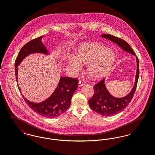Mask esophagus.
Here are the masks:
<instances>
[{"label":"esophagus","instance_id":"1","mask_svg":"<svg viewBox=\"0 0 155 155\" xmlns=\"http://www.w3.org/2000/svg\"><path fill=\"white\" fill-rule=\"evenodd\" d=\"M85 84V82L84 81H82V80H80L78 82V87H81L82 85H84Z\"/></svg>","mask_w":155,"mask_h":155}]
</instances>
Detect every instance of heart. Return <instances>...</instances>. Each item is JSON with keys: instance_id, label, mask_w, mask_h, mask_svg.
Instances as JSON below:
<instances>
[{"instance_id": "1", "label": "heart", "mask_w": 155, "mask_h": 155, "mask_svg": "<svg viewBox=\"0 0 155 155\" xmlns=\"http://www.w3.org/2000/svg\"><path fill=\"white\" fill-rule=\"evenodd\" d=\"M115 60V54L110 49L96 42L84 43L80 46L77 58L71 56L68 64L74 73L80 71L82 64H87L89 77L97 80L107 73Z\"/></svg>"}]
</instances>
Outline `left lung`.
<instances>
[{
	"mask_svg": "<svg viewBox=\"0 0 155 155\" xmlns=\"http://www.w3.org/2000/svg\"><path fill=\"white\" fill-rule=\"evenodd\" d=\"M102 37L110 40L111 41L118 45L125 51L135 55L130 45L124 40L110 34H103ZM136 58L137 70L135 82L130 93L123 98H116L111 96L106 88L104 78H103L94 85V94L88 101L89 107L92 110L95 111L97 113L102 116H111L118 114L127 107L128 104L131 101L135 94L140 75L139 60L137 56H136Z\"/></svg>",
	"mask_w": 155,
	"mask_h": 155,
	"instance_id": "obj_1",
	"label": "left lung"
}]
</instances>
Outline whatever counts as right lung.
I'll use <instances>...</instances> for the list:
<instances>
[{
  "label": "right lung",
  "instance_id": "1",
  "mask_svg": "<svg viewBox=\"0 0 155 155\" xmlns=\"http://www.w3.org/2000/svg\"><path fill=\"white\" fill-rule=\"evenodd\" d=\"M43 36L34 39L24 45L21 49L15 61V73L17 81V70L18 64L27 56L33 53L46 54L47 50L41 42ZM78 80L70 77L60 78L59 85L54 93L48 99L39 103L31 102L24 96L25 102L30 108L37 114L46 118L57 117L69 108L72 96L78 87ZM18 88L20 91V87Z\"/></svg>",
  "mask_w": 155,
  "mask_h": 155
}]
</instances>
